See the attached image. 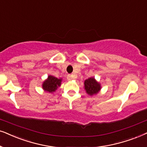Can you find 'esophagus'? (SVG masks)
Segmentation results:
<instances>
[{"label":"esophagus","mask_w":147,"mask_h":147,"mask_svg":"<svg viewBox=\"0 0 147 147\" xmlns=\"http://www.w3.org/2000/svg\"><path fill=\"white\" fill-rule=\"evenodd\" d=\"M73 78H74V76L71 75V74H68L67 76V79L68 80H71Z\"/></svg>","instance_id":"34e87169"}]
</instances>
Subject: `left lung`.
I'll return each instance as SVG.
<instances>
[{"mask_svg":"<svg viewBox=\"0 0 147 147\" xmlns=\"http://www.w3.org/2000/svg\"><path fill=\"white\" fill-rule=\"evenodd\" d=\"M84 87L86 92L91 96L98 93L100 89V84L97 82L93 78H90L86 80L84 82Z\"/></svg>","mask_w":147,"mask_h":147,"instance_id":"8db88e82","label":"left lung"}]
</instances>
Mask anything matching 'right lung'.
<instances>
[{
	"instance_id": "add662e5",
	"label": "right lung",
	"mask_w": 147,
	"mask_h": 147,
	"mask_svg": "<svg viewBox=\"0 0 147 147\" xmlns=\"http://www.w3.org/2000/svg\"><path fill=\"white\" fill-rule=\"evenodd\" d=\"M61 82V79H58L54 76H49L48 79L44 82L42 88L47 92H52L56 90L59 86H60Z\"/></svg>"
}]
</instances>
